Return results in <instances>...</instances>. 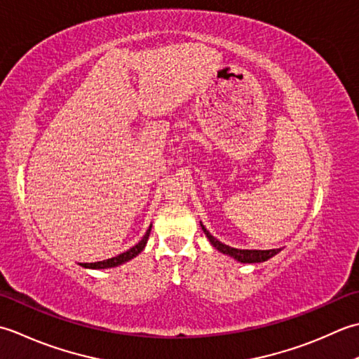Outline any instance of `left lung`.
<instances>
[{
  "mask_svg": "<svg viewBox=\"0 0 359 359\" xmlns=\"http://www.w3.org/2000/svg\"><path fill=\"white\" fill-rule=\"evenodd\" d=\"M201 229H203L204 233H206V237L209 238L210 245L214 246L217 251H220V252H223L226 255H229V257L236 259L240 263H260V262H266L268 259L274 257L276 254H279L282 251L280 248H279V250H266V251H262V250H237V248H231L228 245L222 243V241L212 236V233L206 228H204L203 224H201Z\"/></svg>",
  "mask_w": 359,
  "mask_h": 359,
  "instance_id": "left-lung-1",
  "label": "left lung"
}]
</instances>
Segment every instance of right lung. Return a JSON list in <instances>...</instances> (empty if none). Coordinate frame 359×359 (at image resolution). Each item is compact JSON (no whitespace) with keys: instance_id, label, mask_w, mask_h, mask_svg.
I'll use <instances>...</instances> for the list:
<instances>
[{"instance_id":"obj_1","label":"right lung","mask_w":359,"mask_h":359,"mask_svg":"<svg viewBox=\"0 0 359 359\" xmlns=\"http://www.w3.org/2000/svg\"><path fill=\"white\" fill-rule=\"evenodd\" d=\"M150 231H151V224L149 226L147 232H145V236L142 237V240L139 241L137 245H135L133 248H130V250L126 251V252L116 255V257L102 260V262H94V263H80V265H82L83 268H90V269H107V268L119 266V265H122V263L135 259L137 254H141L144 251V248H145V245H147V240L150 237Z\"/></svg>"}]
</instances>
